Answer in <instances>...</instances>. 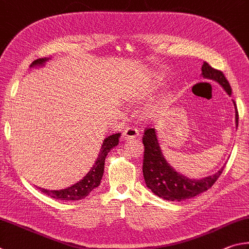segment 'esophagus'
Listing matches in <instances>:
<instances>
[{
	"mask_svg": "<svg viewBox=\"0 0 249 249\" xmlns=\"http://www.w3.org/2000/svg\"><path fill=\"white\" fill-rule=\"evenodd\" d=\"M139 136V131L138 129H136L134 127H129L127 128L122 133V139L124 140H132V139H136Z\"/></svg>",
	"mask_w": 249,
	"mask_h": 249,
	"instance_id": "34e87169",
	"label": "esophagus"
}]
</instances>
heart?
<instances>
[{"mask_svg":"<svg viewBox=\"0 0 249 249\" xmlns=\"http://www.w3.org/2000/svg\"><path fill=\"white\" fill-rule=\"evenodd\" d=\"M160 76H158V77H156V78H155V83H158V82H160ZM141 97H142V96H141V95H140V96H139V95H138L136 98L138 99V98H141ZM154 108L156 109V110L154 111L153 109V111H152V112H154V111H156V110H158V107H155V108Z\"/></svg>","mask_w":249,"mask_h":249,"instance_id":"heart-1","label":"heart"}]
</instances>
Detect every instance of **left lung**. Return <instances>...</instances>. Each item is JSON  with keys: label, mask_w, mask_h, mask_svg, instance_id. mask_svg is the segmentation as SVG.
<instances>
[{"label": "left lung", "mask_w": 249, "mask_h": 249, "mask_svg": "<svg viewBox=\"0 0 249 249\" xmlns=\"http://www.w3.org/2000/svg\"><path fill=\"white\" fill-rule=\"evenodd\" d=\"M201 72L203 78L216 82L217 84L223 87L229 96L232 95V89H231L229 81L219 70L213 69L211 65L204 62ZM233 103L237 129L238 112L234 100ZM143 144H144L143 176H144L146 187L160 198L168 200V201H181V200L194 198L196 196L204 193L211 188L223 172L224 166L221 167L213 175L203 177L201 179H191V178L178 173L165 159L159 142L158 132L154 128L145 130L144 136H143Z\"/></svg>", "instance_id": "1"}]
</instances>
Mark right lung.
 <instances>
[{
  "instance_id": "right-lung-1",
  "label": "right lung",
  "mask_w": 249,
  "mask_h": 249,
  "mask_svg": "<svg viewBox=\"0 0 249 249\" xmlns=\"http://www.w3.org/2000/svg\"><path fill=\"white\" fill-rule=\"evenodd\" d=\"M49 60L48 58L37 59L30 64V68L34 67H43L47 61ZM120 133L111 134V136L107 137L103 141L102 147H100V152L98 154V158L96 160L93 167L89 169V172L78 180L75 184L72 185L68 188L61 189V190H48L38 187L42 193H45L49 197L56 199V200H63V201H76V200H81L87 197L91 191H93L96 187H98L100 184V180L103 178L104 174V167H105V159H106L107 154L110 152L111 149L118 145L119 143Z\"/></svg>"
}]
</instances>
